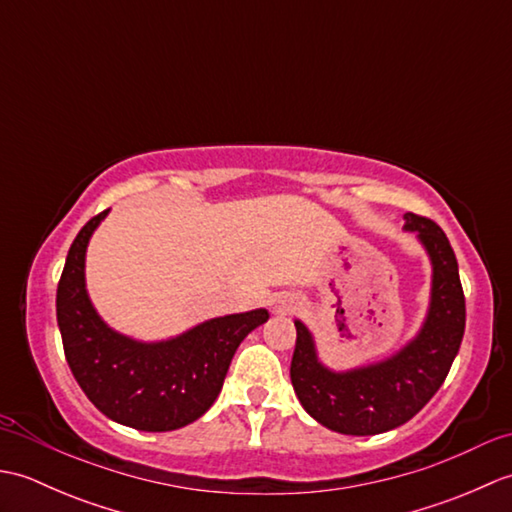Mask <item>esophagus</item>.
Wrapping results in <instances>:
<instances>
[{"label":"esophagus","mask_w":512,"mask_h":512,"mask_svg":"<svg viewBox=\"0 0 512 512\" xmlns=\"http://www.w3.org/2000/svg\"><path fill=\"white\" fill-rule=\"evenodd\" d=\"M281 310H284V312H290V310H295V308H292V306H281Z\"/></svg>","instance_id":"obj_1"}]
</instances>
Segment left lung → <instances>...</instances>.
<instances>
[{
    "mask_svg": "<svg viewBox=\"0 0 512 512\" xmlns=\"http://www.w3.org/2000/svg\"><path fill=\"white\" fill-rule=\"evenodd\" d=\"M405 231L416 233L433 270L427 319L405 347L385 361L334 372L319 361L310 330L295 321V394L314 420L345 436H376L411 420L440 389L460 350L466 306L449 239L436 222L413 213L405 215Z\"/></svg>",
    "mask_w": 512,
    "mask_h": 512,
    "instance_id": "obj_1",
    "label": "left lung"
}]
</instances>
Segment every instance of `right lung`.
I'll list each match as a JSON object with an SVG mask.
<instances>
[{
  "mask_svg": "<svg viewBox=\"0 0 512 512\" xmlns=\"http://www.w3.org/2000/svg\"><path fill=\"white\" fill-rule=\"evenodd\" d=\"M107 211L94 215L72 242L57 288V323L65 361L92 405L138 431H173L209 411L228 365L268 310L209 319L173 339L143 343L112 330L85 288V250Z\"/></svg>",
  "mask_w": 512,
  "mask_h": 512,
  "instance_id": "add662e5",
  "label": "right lung"
}]
</instances>
